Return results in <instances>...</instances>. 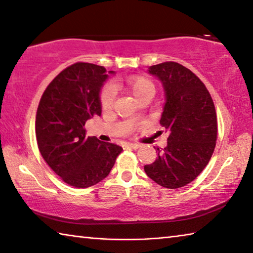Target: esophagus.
<instances>
[{"label": "esophagus", "mask_w": 253, "mask_h": 253, "mask_svg": "<svg viewBox=\"0 0 253 253\" xmlns=\"http://www.w3.org/2000/svg\"><path fill=\"white\" fill-rule=\"evenodd\" d=\"M139 147H140V144H139V143H130V142H127V143H124V144H123V148L138 149Z\"/></svg>", "instance_id": "obj_1"}]
</instances>
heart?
I'll list each match as a JSON object with an SVG mask.
<instances>
[{
    "mask_svg": "<svg viewBox=\"0 0 253 253\" xmlns=\"http://www.w3.org/2000/svg\"><path fill=\"white\" fill-rule=\"evenodd\" d=\"M126 88L133 95L135 99H139L143 95L155 93V84L150 78L144 75H132L127 77L124 83ZM114 89L111 85H106L102 88L99 93V103H101L102 109L109 110L113 105L114 102Z\"/></svg>",
    "mask_w": 253,
    "mask_h": 253,
    "instance_id": "heart-1",
    "label": "heart"
}]
</instances>
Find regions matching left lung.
<instances>
[{
	"label": "left lung",
	"mask_w": 253,
	"mask_h": 253,
	"mask_svg": "<svg viewBox=\"0 0 253 253\" xmlns=\"http://www.w3.org/2000/svg\"><path fill=\"white\" fill-rule=\"evenodd\" d=\"M163 83L166 104L160 119L168 132L167 147L144 166L152 180L166 188L184 187L200 175L212 157L217 139L216 111L200 78L185 66L166 61L149 68Z\"/></svg>",
	"instance_id": "1"
}]
</instances>
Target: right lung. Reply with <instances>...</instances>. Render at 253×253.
I'll use <instances>...</instances> for the list:
<instances>
[{
	"label": "right lung",
	"mask_w": 253,
	"mask_h": 253,
	"mask_svg": "<svg viewBox=\"0 0 253 253\" xmlns=\"http://www.w3.org/2000/svg\"><path fill=\"white\" fill-rule=\"evenodd\" d=\"M103 66L76 63L53 78L40 98L36 136L41 156L66 184L87 188L104 179L123 149L86 136L85 123L101 115ZM111 74L113 72H110Z\"/></svg>",
	"instance_id": "right-lung-1"
}]
</instances>
